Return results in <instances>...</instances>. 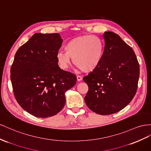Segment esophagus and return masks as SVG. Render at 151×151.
Instances as JSON below:
<instances>
[{"label":"esophagus","instance_id":"esophagus-1","mask_svg":"<svg viewBox=\"0 0 151 151\" xmlns=\"http://www.w3.org/2000/svg\"><path fill=\"white\" fill-rule=\"evenodd\" d=\"M82 79H83L82 77L80 76H77V81H81Z\"/></svg>","mask_w":151,"mask_h":151}]
</instances>
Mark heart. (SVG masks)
<instances>
[{"mask_svg":"<svg viewBox=\"0 0 151 151\" xmlns=\"http://www.w3.org/2000/svg\"><path fill=\"white\" fill-rule=\"evenodd\" d=\"M65 51H60L56 58L60 67L66 69L73 63L84 72H91L100 65L105 51L104 42L99 37L84 35L69 40Z\"/></svg>","mask_w":151,"mask_h":151,"instance_id":"heart-1","label":"heart"}]
</instances>
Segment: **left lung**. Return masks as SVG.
Segmentation results:
<instances>
[{
    "label": "left lung",
    "instance_id": "8db88e82",
    "mask_svg": "<svg viewBox=\"0 0 151 151\" xmlns=\"http://www.w3.org/2000/svg\"><path fill=\"white\" fill-rule=\"evenodd\" d=\"M105 51L100 65L83 80L88 86L84 100L93 112L110 115L132 100L138 88L140 66L133 49L117 34H104Z\"/></svg>",
    "mask_w": 151,
    "mask_h": 151
}]
</instances>
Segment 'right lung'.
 <instances>
[{"label":"right lung","mask_w":151,"mask_h":151,"mask_svg":"<svg viewBox=\"0 0 151 151\" xmlns=\"http://www.w3.org/2000/svg\"><path fill=\"white\" fill-rule=\"evenodd\" d=\"M62 42L58 34L35 33L15 54L11 67L14 95L35 117H51L62 111L65 93L76 84V76L58 65L56 55Z\"/></svg>","instance_id":"add662e5"}]
</instances>
